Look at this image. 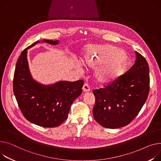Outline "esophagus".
<instances>
[{"mask_svg": "<svg viewBox=\"0 0 161 161\" xmlns=\"http://www.w3.org/2000/svg\"><path fill=\"white\" fill-rule=\"evenodd\" d=\"M83 92H89V91H91V88H90V87H89V84L85 83V84L83 85Z\"/></svg>", "mask_w": 161, "mask_h": 161, "instance_id": "34e87169", "label": "esophagus"}]
</instances>
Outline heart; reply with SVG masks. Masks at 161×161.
Segmentation results:
<instances>
[{"mask_svg": "<svg viewBox=\"0 0 161 161\" xmlns=\"http://www.w3.org/2000/svg\"><path fill=\"white\" fill-rule=\"evenodd\" d=\"M83 62L89 67H96L94 78L102 85H110L120 80L125 74L128 65L124 51L108 44L87 47ZM79 70H82L80 67Z\"/></svg>", "mask_w": 161, "mask_h": 161, "instance_id": "heart-1", "label": "heart"}]
</instances>
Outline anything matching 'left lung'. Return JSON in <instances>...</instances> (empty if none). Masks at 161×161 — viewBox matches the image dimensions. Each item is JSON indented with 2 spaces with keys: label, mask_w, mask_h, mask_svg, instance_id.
<instances>
[{
  "label": "left lung",
  "mask_w": 161,
  "mask_h": 161,
  "mask_svg": "<svg viewBox=\"0 0 161 161\" xmlns=\"http://www.w3.org/2000/svg\"><path fill=\"white\" fill-rule=\"evenodd\" d=\"M134 65L116 82L95 89L92 113L102 126L117 129L131 122L141 110L149 91V69L137 52Z\"/></svg>",
  "instance_id": "left-lung-1"
}]
</instances>
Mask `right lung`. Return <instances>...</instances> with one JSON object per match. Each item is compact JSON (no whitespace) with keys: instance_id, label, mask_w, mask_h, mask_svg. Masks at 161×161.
Returning a JSON list of instances; mask_svg holds the SVG:
<instances>
[{"instance_id":"add662e5","label":"right lung","mask_w":161,"mask_h":161,"mask_svg":"<svg viewBox=\"0 0 161 161\" xmlns=\"http://www.w3.org/2000/svg\"><path fill=\"white\" fill-rule=\"evenodd\" d=\"M39 42H35L20 55L14 72V92L26 120L41 127H54L67 120L72 103L82 92L83 81H59L45 85L34 80L29 70L27 51ZM41 42L59 43L58 40Z\"/></svg>"}]
</instances>
